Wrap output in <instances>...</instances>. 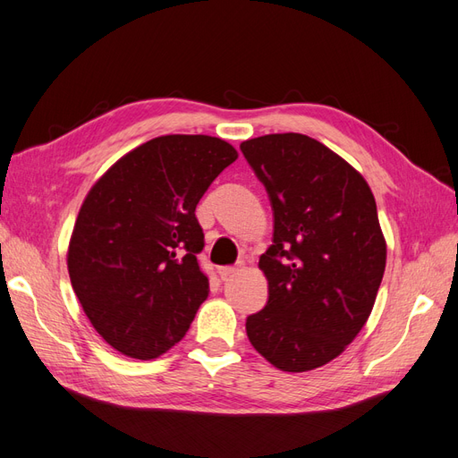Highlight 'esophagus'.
I'll list each match as a JSON object with an SVG mask.
<instances>
[{
  "label": "esophagus",
  "instance_id": "obj_1",
  "mask_svg": "<svg viewBox=\"0 0 458 458\" xmlns=\"http://www.w3.org/2000/svg\"><path fill=\"white\" fill-rule=\"evenodd\" d=\"M240 270H242L240 267H220L218 274H220L222 280H226V278L233 276V274H236V272H240Z\"/></svg>",
  "mask_w": 458,
  "mask_h": 458
}]
</instances>
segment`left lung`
<instances>
[{"label": "left lung", "instance_id": "8db88e82", "mask_svg": "<svg viewBox=\"0 0 458 458\" xmlns=\"http://www.w3.org/2000/svg\"><path fill=\"white\" fill-rule=\"evenodd\" d=\"M274 211L259 268L267 307L247 317L251 345L272 367L307 372L342 355L367 324L387 245L367 180L318 140L267 134L242 141Z\"/></svg>", "mask_w": 458, "mask_h": 458}]
</instances>
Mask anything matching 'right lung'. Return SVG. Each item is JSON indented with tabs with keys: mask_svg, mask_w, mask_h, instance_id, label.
<instances>
[{
	"mask_svg": "<svg viewBox=\"0 0 458 458\" xmlns=\"http://www.w3.org/2000/svg\"><path fill=\"white\" fill-rule=\"evenodd\" d=\"M236 159L220 138L159 136L123 155L88 191L69 276L91 326L123 355L151 360L186 335L208 295L195 207Z\"/></svg>",
	"mask_w": 458,
	"mask_h": 458,
	"instance_id": "add662e5",
	"label": "right lung"
}]
</instances>
